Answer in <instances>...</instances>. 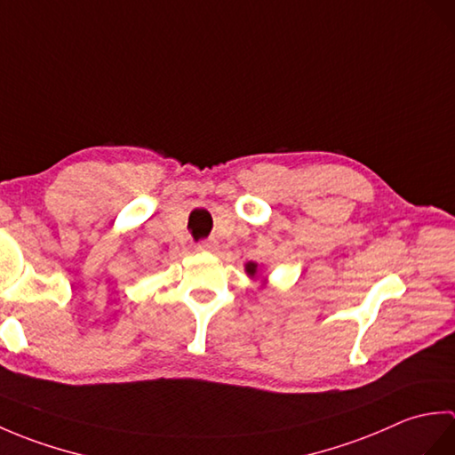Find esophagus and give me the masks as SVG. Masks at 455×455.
<instances>
[{"label": "esophagus", "instance_id": "esophagus-1", "mask_svg": "<svg viewBox=\"0 0 455 455\" xmlns=\"http://www.w3.org/2000/svg\"><path fill=\"white\" fill-rule=\"evenodd\" d=\"M197 250H199V252H217V250H219V243H217V240H203V243H199L197 244Z\"/></svg>", "mask_w": 455, "mask_h": 455}]
</instances>
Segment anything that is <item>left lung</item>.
Here are the masks:
<instances>
[{
    "label": "left lung",
    "instance_id": "8db88e82",
    "mask_svg": "<svg viewBox=\"0 0 455 455\" xmlns=\"http://www.w3.org/2000/svg\"><path fill=\"white\" fill-rule=\"evenodd\" d=\"M244 269H246V274H248L250 279H256L258 274H259V266L256 262H248L244 266ZM266 285H267V279H264V282H262V287H266Z\"/></svg>",
    "mask_w": 455,
    "mask_h": 455
}]
</instances>
